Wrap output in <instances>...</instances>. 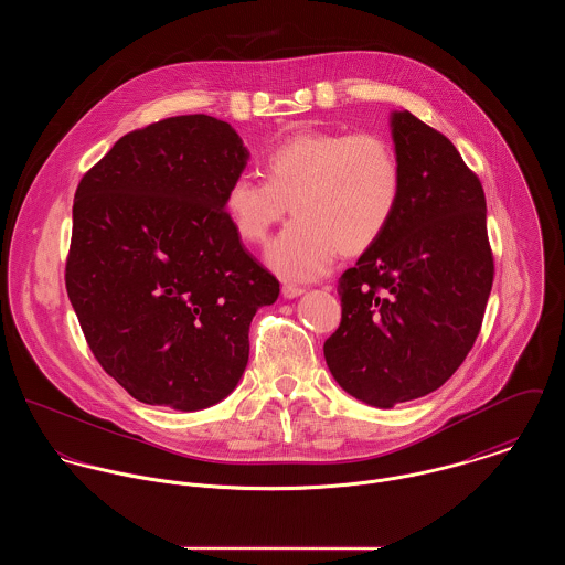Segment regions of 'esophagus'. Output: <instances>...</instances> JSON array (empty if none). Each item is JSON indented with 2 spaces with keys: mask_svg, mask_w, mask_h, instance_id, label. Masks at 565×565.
I'll list each match as a JSON object with an SVG mask.
<instances>
[{
  "mask_svg": "<svg viewBox=\"0 0 565 565\" xmlns=\"http://www.w3.org/2000/svg\"><path fill=\"white\" fill-rule=\"evenodd\" d=\"M302 294H305L302 287H296V285H285L282 287V298H287V300H294V298H298Z\"/></svg>",
  "mask_w": 565,
  "mask_h": 565,
  "instance_id": "obj_1",
  "label": "esophagus"
}]
</instances>
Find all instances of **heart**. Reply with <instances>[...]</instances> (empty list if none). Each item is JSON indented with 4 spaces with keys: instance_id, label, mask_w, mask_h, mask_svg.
I'll list each match as a JSON object with an SVG mask.
<instances>
[{
    "instance_id": "heart-1",
    "label": "heart",
    "mask_w": 565,
    "mask_h": 565,
    "mask_svg": "<svg viewBox=\"0 0 565 565\" xmlns=\"http://www.w3.org/2000/svg\"><path fill=\"white\" fill-rule=\"evenodd\" d=\"M265 180L237 175L226 213L243 242L265 243L289 206L296 220L269 245L267 265L285 280L323 276L339 249L363 254L390 228L403 193L394 148L374 132L311 130L263 157Z\"/></svg>"
}]
</instances>
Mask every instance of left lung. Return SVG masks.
Instances as JSON below:
<instances>
[{"instance_id":"obj_1","label":"left lung","mask_w":565,"mask_h":565,"mask_svg":"<svg viewBox=\"0 0 565 565\" xmlns=\"http://www.w3.org/2000/svg\"><path fill=\"white\" fill-rule=\"evenodd\" d=\"M403 173L385 235L339 278L341 323L323 356L343 392L379 408L439 390L472 350L493 282L487 204L441 132L392 113Z\"/></svg>"}]
</instances>
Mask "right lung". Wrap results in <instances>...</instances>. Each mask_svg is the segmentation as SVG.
<instances>
[{"label": "right lung", "mask_w": 565, "mask_h": 565, "mask_svg": "<svg viewBox=\"0 0 565 565\" xmlns=\"http://www.w3.org/2000/svg\"><path fill=\"white\" fill-rule=\"evenodd\" d=\"M247 157L231 124L180 115L128 132L82 175L67 294L90 352L139 403L224 401L254 313L280 294L226 213Z\"/></svg>", "instance_id": "obj_1"}]
</instances>
